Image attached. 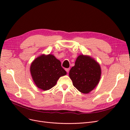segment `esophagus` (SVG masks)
<instances>
[{"label":"esophagus","mask_w":130,"mask_h":130,"mask_svg":"<svg viewBox=\"0 0 130 130\" xmlns=\"http://www.w3.org/2000/svg\"><path fill=\"white\" fill-rule=\"evenodd\" d=\"M65 70H66V71L68 73H69V70H70V69H69V68H66V69H65Z\"/></svg>","instance_id":"1"}]
</instances>
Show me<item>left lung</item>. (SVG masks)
Masks as SVG:
<instances>
[{
    "label": "left lung",
    "mask_w": 130,
    "mask_h": 130,
    "mask_svg": "<svg viewBox=\"0 0 130 130\" xmlns=\"http://www.w3.org/2000/svg\"><path fill=\"white\" fill-rule=\"evenodd\" d=\"M101 74L100 66L95 60L80 55L70 70L69 75L74 87L80 92L87 94L99 84Z\"/></svg>",
    "instance_id": "1"
}]
</instances>
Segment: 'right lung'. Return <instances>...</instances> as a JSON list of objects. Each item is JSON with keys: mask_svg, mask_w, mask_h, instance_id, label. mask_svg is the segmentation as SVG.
<instances>
[{"mask_svg": "<svg viewBox=\"0 0 130 130\" xmlns=\"http://www.w3.org/2000/svg\"><path fill=\"white\" fill-rule=\"evenodd\" d=\"M30 72L35 85L43 90L53 88L59 78L67 74L61 62L52 54L37 57L31 64Z\"/></svg>", "mask_w": 130, "mask_h": 130, "instance_id": "1", "label": "right lung"}]
</instances>
